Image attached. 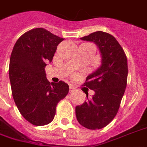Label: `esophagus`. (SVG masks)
I'll list each match as a JSON object with an SVG mask.
<instances>
[{
	"mask_svg": "<svg viewBox=\"0 0 147 147\" xmlns=\"http://www.w3.org/2000/svg\"><path fill=\"white\" fill-rule=\"evenodd\" d=\"M76 87H75L73 86H69V93H73V92L76 91Z\"/></svg>",
	"mask_w": 147,
	"mask_h": 147,
	"instance_id": "obj_1",
	"label": "esophagus"
}]
</instances>
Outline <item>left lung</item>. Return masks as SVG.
I'll list each match as a JSON object with an SVG mask.
<instances>
[{
  "instance_id": "obj_1",
  "label": "left lung",
  "mask_w": 147,
  "mask_h": 147,
  "mask_svg": "<svg viewBox=\"0 0 147 147\" xmlns=\"http://www.w3.org/2000/svg\"><path fill=\"white\" fill-rule=\"evenodd\" d=\"M96 44L100 67L86 77L84 86L95 93L91 100L76 107L79 124L89 129H100L115 118L120 107L128 77V62L123 49L112 35L97 31L80 38Z\"/></svg>"
}]
</instances>
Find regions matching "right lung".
<instances>
[{"instance_id": "right-lung-1", "label": "right lung", "mask_w": 147, "mask_h": 147, "mask_svg": "<svg viewBox=\"0 0 147 147\" xmlns=\"http://www.w3.org/2000/svg\"><path fill=\"white\" fill-rule=\"evenodd\" d=\"M64 40L36 28L25 32L13 47L9 63L13 99L24 118L34 125L51 122L57 104L68 93L67 83L50 82L45 72L47 63L51 62Z\"/></svg>"}]
</instances>
